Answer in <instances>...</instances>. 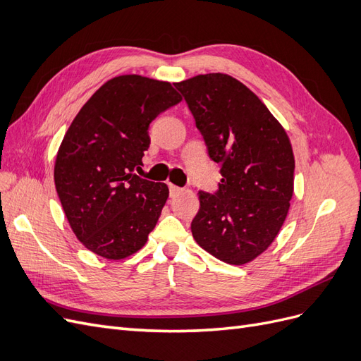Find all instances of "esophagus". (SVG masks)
Masks as SVG:
<instances>
[{
  "label": "esophagus",
  "mask_w": 361,
  "mask_h": 361,
  "mask_svg": "<svg viewBox=\"0 0 361 361\" xmlns=\"http://www.w3.org/2000/svg\"><path fill=\"white\" fill-rule=\"evenodd\" d=\"M169 190H170L171 197H173V195H176V194H179L182 191V188L176 187V185H173V183H169Z\"/></svg>",
  "instance_id": "34e87169"
}]
</instances>
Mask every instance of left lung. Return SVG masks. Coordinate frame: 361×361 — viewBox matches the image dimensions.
I'll list each match as a JSON object with an SVG mask.
<instances>
[{"label":"left lung","instance_id":"obj_1","mask_svg":"<svg viewBox=\"0 0 361 361\" xmlns=\"http://www.w3.org/2000/svg\"><path fill=\"white\" fill-rule=\"evenodd\" d=\"M174 87L188 104L209 158L221 166L218 191H199L192 236L226 264H248L286 220L295 170L289 137L267 105L231 75H197Z\"/></svg>","mask_w":361,"mask_h":361}]
</instances>
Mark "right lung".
Returning a JSON list of instances; mask_svg holds the SVG:
<instances>
[{"label":"right lung","instance_id":"1","mask_svg":"<svg viewBox=\"0 0 361 361\" xmlns=\"http://www.w3.org/2000/svg\"><path fill=\"white\" fill-rule=\"evenodd\" d=\"M180 101L170 82L120 75L93 93L64 134L54 180L73 233L94 255L125 259L155 228L169 187L135 170L152 120Z\"/></svg>","mask_w":361,"mask_h":361}]
</instances>
